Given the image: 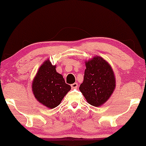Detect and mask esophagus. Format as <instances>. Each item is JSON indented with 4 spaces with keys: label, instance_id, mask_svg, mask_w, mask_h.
Listing matches in <instances>:
<instances>
[{
    "label": "esophagus",
    "instance_id": "obj_1",
    "mask_svg": "<svg viewBox=\"0 0 146 146\" xmlns=\"http://www.w3.org/2000/svg\"><path fill=\"white\" fill-rule=\"evenodd\" d=\"M71 87H72L73 89H77L78 84L77 83H75L72 84V85H71Z\"/></svg>",
    "mask_w": 146,
    "mask_h": 146
}]
</instances>
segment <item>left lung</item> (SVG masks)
Instances as JSON below:
<instances>
[{"label": "left lung", "mask_w": 146, "mask_h": 146, "mask_svg": "<svg viewBox=\"0 0 146 146\" xmlns=\"http://www.w3.org/2000/svg\"><path fill=\"white\" fill-rule=\"evenodd\" d=\"M86 69L79 90L87 102L96 107L109 99L116 88V77L110 65L100 56L85 61Z\"/></svg>", "instance_id": "left-lung-1"}]
</instances>
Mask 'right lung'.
<instances>
[{
	"mask_svg": "<svg viewBox=\"0 0 146 146\" xmlns=\"http://www.w3.org/2000/svg\"><path fill=\"white\" fill-rule=\"evenodd\" d=\"M50 59L46 60L38 69L32 84L33 94L36 100L46 107L53 109L71 90L65 83L63 75L56 71Z\"/></svg>",
	"mask_w": 146,
	"mask_h": 146,
	"instance_id": "1",
	"label": "right lung"
}]
</instances>
